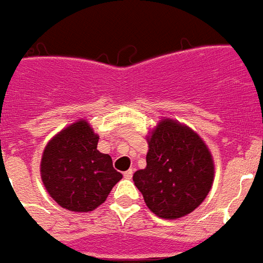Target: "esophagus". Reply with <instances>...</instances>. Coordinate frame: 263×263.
Segmentation results:
<instances>
[{"label": "esophagus", "mask_w": 263, "mask_h": 263, "mask_svg": "<svg viewBox=\"0 0 263 263\" xmlns=\"http://www.w3.org/2000/svg\"><path fill=\"white\" fill-rule=\"evenodd\" d=\"M133 172H134L133 168H130V170H127V171L124 172L123 176L126 178V179H132V176H133Z\"/></svg>", "instance_id": "obj_1"}]
</instances>
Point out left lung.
<instances>
[{"instance_id":"left-lung-1","label":"left lung","mask_w":263,"mask_h":263,"mask_svg":"<svg viewBox=\"0 0 263 263\" xmlns=\"http://www.w3.org/2000/svg\"><path fill=\"white\" fill-rule=\"evenodd\" d=\"M147 140V166L133 175L147 208L166 220L192 213L214 179L208 145L192 129L171 119H162Z\"/></svg>"}]
</instances>
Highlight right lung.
I'll list each match as a JSON object with an SVG mask.
<instances>
[{
    "label": "right lung",
    "instance_id": "right-lung-1",
    "mask_svg": "<svg viewBox=\"0 0 263 263\" xmlns=\"http://www.w3.org/2000/svg\"><path fill=\"white\" fill-rule=\"evenodd\" d=\"M98 134L87 120H78L47 143L40 175L51 199L70 212H91L101 206L122 179L109 154L97 150Z\"/></svg>",
    "mask_w": 263,
    "mask_h": 263
}]
</instances>
